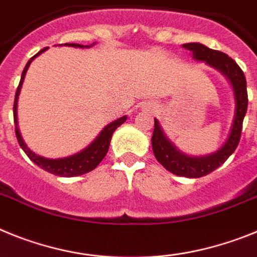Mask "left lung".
Instances as JSON below:
<instances>
[{"label":"left lung","instance_id":"8db88e82","mask_svg":"<svg viewBox=\"0 0 257 257\" xmlns=\"http://www.w3.org/2000/svg\"><path fill=\"white\" fill-rule=\"evenodd\" d=\"M185 49L193 53L194 58L198 61H204L209 66L215 67L218 71H221L227 79L230 80L231 85L235 94L236 108L234 115L233 126H231L230 136L226 140L224 146L215 154L200 158H191L185 154L180 153L171 141L163 133L159 122L155 119L154 122V133L151 138L153 144L154 155L158 162L162 164L167 171L172 172L173 175L184 176V177L198 178L209 175L211 172L217 169L224 164L226 159L235 151L236 146L239 144L240 133H242L243 119L247 112V104H248V95H247V82L244 73L233 58L221 53L218 50H213L202 44H185Z\"/></svg>","mask_w":257,"mask_h":257}]
</instances>
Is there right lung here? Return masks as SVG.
Wrapping results in <instances>:
<instances>
[{
    "label": "right lung",
    "mask_w": 257,
    "mask_h": 257,
    "mask_svg": "<svg viewBox=\"0 0 257 257\" xmlns=\"http://www.w3.org/2000/svg\"><path fill=\"white\" fill-rule=\"evenodd\" d=\"M64 45L75 46V48H84V45H80V44H64ZM88 48V46H86ZM45 49L40 50L36 55H33L31 58L28 63L24 67L23 73H22V79L19 85H18L17 93H15V101H14V122H15V135H17V140L21 145V147L24 150V153L27 154V156L32 160L35 164L42 168L44 171L49 172V173H53L55 176H61V177H73V176H80L84 175V173H88V172L93 171L95 167L99 164V163L103 160V158L106 156L107 151H108V147H110L111 137H112V133L115 132V129L117 126H120L122 122L126 120V116H122L120 119L115 120V121L110 122L103 131L99 133L94 141L91 142L85 150L80 151L79 154H75L72 156H68V158H63V159H46V158H42V156L36 155L35 153L27 147V145L24 144L23 138L21 136V132L18 128V115H17V107H18V97H19V93H21L22 84H23L24 76H26L27 70L30 67L31 62L35 59L37 55H40L42 51H45Z\"/></svg>",
    "instance_id": "obj_1"
}]
</instances>
